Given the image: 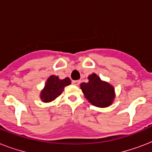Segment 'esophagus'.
<instances>
[{
    "label": "esophagus",
    "instance_id": "34e87169",
    "mask_svg": "<svg viewBox=\"0 0 152 152\" xmlns=\"http://www.w3.org/2000/svg\"><path fill=\"white\" fill-rule=\"evenodd\" d=\"M72 84H74V85L77 86V85H79V84H80V80H72Z\"/></svg>",
    "mask_w": 152,
    "mask_h": 152
}]
</instances>
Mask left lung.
I'll return each mask as SVG.
<instances>
[{
	"label": "left lung",
	"mask_w": 152,
	"mask_h": 152,
	"mask_svg": "<svg viewBox=\"0 0 152 152\" xmlns=\"http://www.w3.org/2000/svg\"><path fill=\"white\" fill-rule=\"evenodd\" d=\"M88 79V83L80 84V89L87 100L93 106L100 108L110 106L116 96L113 86L102 80L95 73L89 75Z\"/></svg>",
	"instance_id": "obj_1"
}]
</instances>
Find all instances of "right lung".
Listing matches in <instances>:
<instances>
[{
	"instance_id": "add662e5",
	"label": "right lung",
	"mask_w": 152,
	"mask_h": 152,
	"mask_svg": "<svg viewBox=\"0 0 152 152\" xmlns=\"http://www.w3.org/2000/svg\"><path fill=\"white\" fill-rule=\"evenodd\" d=\"M71 84L69 77L61 80L57 76L52 75L47 79L45 87L40 92V99L43 102H50L56 99L64 91L66 86Z\"/></svg>"
}]
</instances>
